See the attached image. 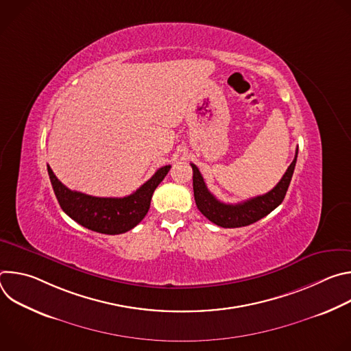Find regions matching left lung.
<instances>
[{"label": "left lung", "instance_id": "8db88e82", "mask_svg": "<svg viewBox=\"0 0 351 351\" xmlns=\"http://www.w3.org/2000/svg\"><path fill=\"white\" fill-rule=\"evenodd\" d=\"M297 153L298 148L295 149L293 162L290 164L279 183L271 191L245 199V202L237 204H226L215 198V195L211 194L207 189L206 182L198 168L194 164H190L193 168V190L197 208L207 219L222 228H241L260 221L261 218L272 213L283 202L294 172Z\"/></svg>", "mask_w": 351, "mask_h": 351}]
</instances>
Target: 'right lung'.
I'll return each mask as SVG.
<instances>
[{
  "label": "right lung",
  "instance_id": "add662e5",
  "mask_svg": "<svg viewBox=\"0 0 351 351\" xmlns=\"http://www.w3.org/2000/svg\"><path fill=\"white\" fill-rule=\"evenodd\" d=\"M171 165L160 168L152 179L126 197H94L73 191L62 184L47 165L54 193L62 211L79 225L106 234H119L133 229L145 217L157 186L169 172Z\"/></svg>",
  "mask_w": 351,
  "mask_h": 351
}]
</instances>
